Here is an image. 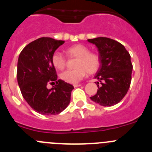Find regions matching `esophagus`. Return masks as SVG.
I'll return each mask as SVG.
<instances>
[{
	"label": "esophagus",
	"instance_id": "34e87169",
	"mask_svg": "<svg viewBox=\"0 0 152 152\" xmlns=\"http://www.w3.org/2000/svg\"><path fill=\"white\" fill-rule=\"evenodd\" d=\"M80 85H81L80 84H74V87H75V88H77V87H80Z\"/></svg>",
	"mask_w": 152,
	"mask_h": 152
}]
</instances>
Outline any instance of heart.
I'll list each match as a JSON object with an SVG mask.
<instances>
[{
    "instance_id": "1",
    "label": "heart",
    "mask_w": 152,
    "mask_h": 152,
    "mask_svg": "<svg viewBox=\"0 0 152 152\" xmlns=\"http://www.w3.org/2000/svg\"><path fill=\"white\" fill-rule=\"evenodd\" d=\"M69 58H77L74 70H67L60 75L61 80L68 84H77L82 80L86 73L92 75L100 67V57L95 52H90L88 47L81 44H76L65 50ZM53 66L58 70H63L66 65V58L59 52H56L52 57Z\"/></svg>"
}]
</instances>
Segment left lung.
Returning a JSON list of instances; mask_svg holds the SVG:
<instances>
[{"instance_id": "8db88e82", "label": "left lung", "mask_w": 152, "mask_h": 152, "mask_svg": "<svg viewBox=\"0 0 152 152\" xmlns=\"http://www.w3.org/2000/svg\"><path fill=\"white\" fill-rule=\"evenodd\" d=\"M99 52L100 68L95 75L98 79L97 92L91 99L103 107H111L123 100L130 87L132 64L124 45L107 37L88 39ZM100 85H99V83Z\"/></svg>"}]
</instances>
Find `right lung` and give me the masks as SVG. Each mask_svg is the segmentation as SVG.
<instances>
[{
  "label": "right lung",
  "mask_w": 152,
  "mask_h": 152,
  "mask_svg": "<svg viewBox=\"0 0 152 152\" xmlns=\"http://www.w3.org/2000/svg\"><path fill=\"white\" fill-rule=\"evenodd\" d=\"M64 41L42 37L25 46L17 62V82L27 103L39 113L46 116L62 112L71 100L72 84L57 80V74L52 63L56 49ZM56 83L51 89L50 83Z\"/></svg>",
  "instance_id": "add662e5"
}]
</instances>
